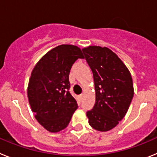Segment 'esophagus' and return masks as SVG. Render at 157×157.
Here are the masks:
<instances>
[{
  "label": "esophagus",
  "instance_id": "34e87169",
  "mask_svg": "<svg viewBox=\"0 0 157 157\" xmlns=\"http://www.w3.org/2000/svg\"><path fill=\"white\" fill-rule=\"evenodd\" d=\"M79 98L82 99V98H83V94H81V95H79Z\"/></svg>",
  "mask_w": 157,
  "mask_h": 157
}]
</instances>
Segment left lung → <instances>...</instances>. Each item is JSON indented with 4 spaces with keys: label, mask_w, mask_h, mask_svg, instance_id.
<instances>
[{
    "label": "left lung",
    "mask_w": 157,
    "mask_h": 157,
    "mask_svg": "<svg viewBox=\"0 0 157 157\" xmlns=\"http://www.w3.org/2000/svg\"><path fill=\"white\" fill-rule=\"evenodd\" d=\"M94 75L96 101L86 112L89 123L99 131L114 128L125 116L134 97L131 75L115 52L106 47L82 48Z\"/></svg>",
    "instance_id": "1"
}]
</instances>
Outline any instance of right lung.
<instances>
[{"instance_id":"1","label":"right lung","mask_w":157,"mask_h":157,"mask_svg":"<svg viewBox=\"0 0 157 157\" xmlns=\"http://www.w3.org/2000/svg\"><path fill=\"white\" fill-rule=\"evenodd\" d=\"M81 49L72 45H58L40 59L31 72L27 96L36 120L48 131L66 128L77 109L75 99L69 92V74Z\"/></svg>"}]
</instances>
